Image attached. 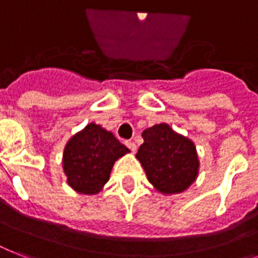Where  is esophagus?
I'll use <instances>...</instances> for the list:
<instances>
[{
    "label": "esophagus",
    "instance_id": "obj_1",
    "mask_svg": "<svg viewBox=\"0 0 258 258\" xmlns=\"http://www.w3.org/2000/svg\"><path fill=\"white\" fill-rule=\"evenodd\" d=\"M125 146H127V147H128V149L131 150L133 153H135V151H137V145H135L133 141H125Z\"/></svg>",
    "mask_w": 258,
    "mask_h": 258
}]
</instances>
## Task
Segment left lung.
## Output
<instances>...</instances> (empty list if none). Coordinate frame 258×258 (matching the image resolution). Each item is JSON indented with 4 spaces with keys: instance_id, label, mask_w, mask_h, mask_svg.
<instances>
[{
    "instance_id": "obj_1",
    "label": "left lung",
    "mask_w": 258,
    "mask_h": 258,
    "mask_svg": "<svg viewBox=\"0 0 258 258\" xmlns=\"http://www.w3.org/2000/svg\"><path fill=\"white\" fill-rule=\"evenodd\" d=\"M143 145L137 158L157 190L174 194L186 190L198 174V158L192 142L162 123L142 134Z\"/></svg>"
}]
</instances>
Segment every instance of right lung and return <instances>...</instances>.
<instances>
[{
	"label": "right lung",
	"instance_id": "add662e5",
	"mask_svg": "<svg viewBox=\"0 0 258 258\" xmlns=\"http://www.w3.org/2000/svg\"><path fill=\"white\" fill-rule=\"evenodd\" d=\"M113 134L91 123L76 134L64 150V172L76 191L95 194L109 179L113 162L128 153Z\"/></svg>",
	"mask_w": 258,
	"mask_h": 258
}]
</instances>
